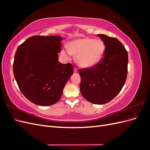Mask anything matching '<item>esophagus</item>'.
Segmentation results:
<instances>
[{
	"mask_svg": "<svg viewBox=\"0 0 150 150\" xmlns=\"http://www.w3.org/2000/svg\"><path fill=\"white\" fill-rule=\"evenodd\" d=\"M74 72H75V73H77V72H78V69H77V68H74Z\"/></svg>",
	"mask_w": 150,
	"mask_h": 150,
	"instance_id": "1",
	"label": "esophagus"
}]
</instances>
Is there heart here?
Segmentation results:
<instances>
[{
  "label": "heart",
  "instance_id": "1",
  "mask_svg": "<svg viewBox=\"0 0 150 150\" xmlns=\"http://www.w3.org/2000/svg\"><path fill=\"white\" fill-rule=\"evenodd\" d=\"M105 51V45L101 40L84 38L71 40L67 44V49H62L61 54L66 59L71 54L76 56L77 64L83 68H90L101 62Z\"/></svg>",
  "mask_w": 150,
  "mask_h": 150
}]
</instances>
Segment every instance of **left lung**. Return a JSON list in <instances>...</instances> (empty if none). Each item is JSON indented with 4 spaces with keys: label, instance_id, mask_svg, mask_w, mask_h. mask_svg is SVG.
Listing matches in <instances>:
<instances>
[{
    "label": "left lung",
    "instance_id": "left-lung-1",
    "mask_svg": "<svg viewBox=\"0 0 150 150\" xmlns=\"http://www.w3.org/2000/svg\"><path fill=\"white\" fill-rule=\"evenodd\" d=\"M106 47L101 61L79 69L80 91L89 102L103 104L111 101L123 87L128 73V54L118 39L98 34Z\"/></svg>",
    "mask_w": 150,
    "mask_h": 150
}]
</instances>
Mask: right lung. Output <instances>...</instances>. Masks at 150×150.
Instances as JSON below:
<instances>
[{
  "instance_id": "obj_1",
  "label": "right lung",
  "mask_w": 150,
  "mask_h": 150,
  "mask_svg": "<svg viewBox=\"0 0 150 150\" xmlns=\"http://www.w3.org/2000/svg\"><path fill=\"white\" fill-rule=\"evenodd\" d=\"M62 40L61 36L35 35L17 49L13 64L14 78L25 98L37 105L56 103L73 74L70 63L58 61Z\"/></svg>"
}]
</instances>
